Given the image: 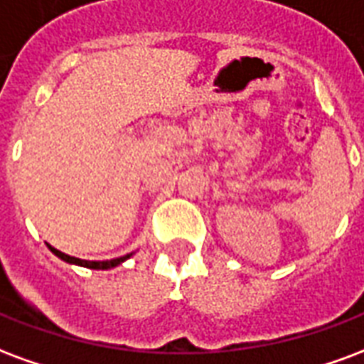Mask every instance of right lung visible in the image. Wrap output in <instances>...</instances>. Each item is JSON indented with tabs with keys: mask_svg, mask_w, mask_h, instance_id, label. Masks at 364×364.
<instances>
[{
	"mask_svg": "<svg viewBox=\"0 0 364 364\" xmlns=\"http://www.w3.org/2000/svg\"><path fill=\"white\" fill-rule=\"evenodd\" d=\"M48 245V249L52 250L53 255L61 260H65L69 264H77V266H85V268H92V270H109V268H115V266H119L121 262H125L127 258L133 257V252L131 255H125V257H119V258H112V260H82V258H75V257H69L65 252H61V250L53 249L52 245Z\"/></svg>",
	"mask_w": 364,
	"mask_h": 364,
	"instance_id": "right-lung-1",
	"label": "right lung"
}]
</instances>
